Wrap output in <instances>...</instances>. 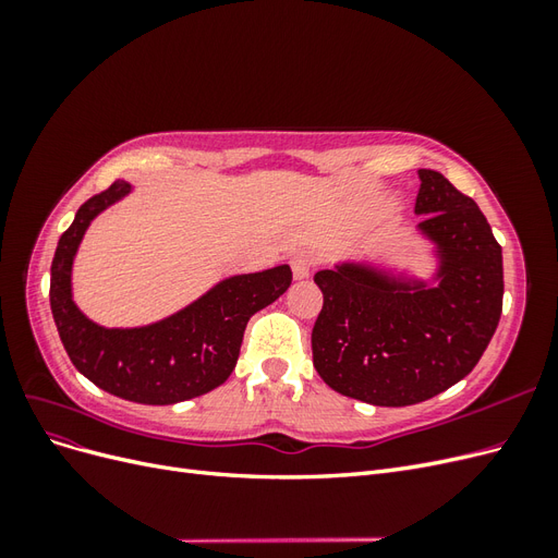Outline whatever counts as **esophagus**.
Returning a JSON list of instances; mask_svg holds the SVG:
<instances>
[{
    "label": "esophagus",
    "mask_w": 558,
    "mask_h": 558,
    "mask_svg": "<svg viewBox=\"0 0 558 558\" xmlns=\"http://www.w3.org/2000/svg\"><path fill=\"white\" fill-rule=\"evenodd\" d=\"M291 267H293V277L298 281H302V279H307L312 275L314 258L310 256V253H295V256L291 258Z\"/></svg>",
    "instance_id": "34e87169"
}]
</instances>
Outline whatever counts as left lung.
Returning a JSON list of instances; mask_svg holds the SVG:
<instances>
[{
    "mask_svg": "<svg viewBox=\"0 0 558 558\" xmlns=\"http://www.w3.org/2000/svg\"><path fill=\"white\" fill-rule=\"evenodd\" d=\"M414 214L433 244L428 279L340 260L314 281V367L332 391L379 408L424 402L472 373L502 312V248L475 199L418 170Z\"/></svg>",
    "mask_w": 558,
    "mask_h": 558,
    "instance_id": "8db88e82",
    "label": "left lung"
}]
</instances>
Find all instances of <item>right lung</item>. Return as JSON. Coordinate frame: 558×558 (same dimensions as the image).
Wrapping results in <instances>:
<instances>
[{
    "label": "right lung",
    "mask_w": 558,
    "mask_h": 558,
    "mask_svg": "<svg viewBox=\"0 0 558 558\" xmlns=\"http://www.w3.org/2000/svg\"><path fill=\"white\" fill-rule=\"evenodd\" d=\"M130 193L128 181H116L90 197L58 242L50 265V310L60 340L78 373L116 398L174 404L205 396L232 375L248 318L286 293L293 272L289 265H277L234 275L156 324L99 326L74 302V258L95 218Z\"/></svg>",
    "instance_id": "obj_1"
}]
</instances>
